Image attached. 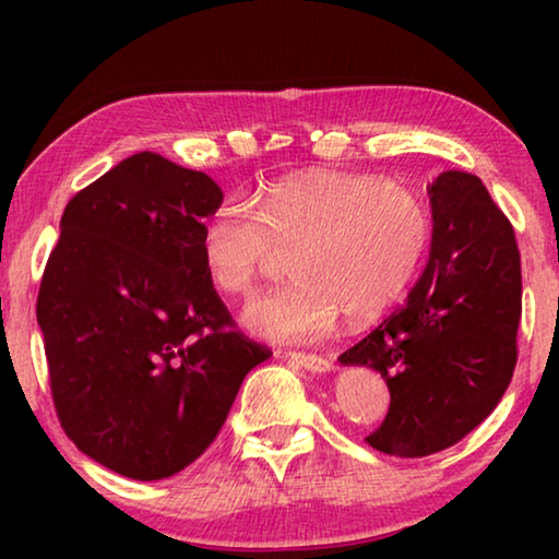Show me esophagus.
<instances>
[{"label":"esophagus","mask_w":559,"mask_h":559,"mask_svg":"<svg viewBox=\"0 0 559 559\" xmlns=\"http://www.w3.org/2000/svg\"><path fill=\"white\" fill-rule=\"evenodd\" d=\"M290 362H296L302 370H310V372H330V362L328 357H320V355H308V353H288Z\"/></svg>","instance_id":"34e87169"}]
</instances>
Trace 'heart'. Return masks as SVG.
<instances>
[{"label":"heart","instance_id":"1","mask_svg":"<svg viewBox=\"0 0 559 559\" xmlns=\"http://www.w3.org/2000/svg\"><path fill=\"white\" fill-rule=\"evenodd\" d=\"M253 203L216 204L200 257L216 288L249 296L278 251H290L293 281L243 310V325L276 343L325 337L340 313L349 325L380 320L409 288L431 236L419 197L374 175L313 169L276 179Z\"/></svg>","mask_w":559,"mask_h":559}]
</instances>
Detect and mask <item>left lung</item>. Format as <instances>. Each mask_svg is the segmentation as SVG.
I'll use <instances>...</instances> for the list:
<instances>
[{"label":"left lung","instance_id":"8db88e82","mask_svg":"<svg viewBox=\"0 0 559 559\" xmlns=\"http://www.w3.org/2000/svg\"><path fill=\"white\" fill-rule=\"evenodd\" d=\"M431 251L400 310L340 355L377 370L390 412L372 449L421 459L461 441L496 409L518 362L523 278L513 224L476 175L429 185Z\"/></svg>","mask_w":559,"mask_h":559}]
</instances>
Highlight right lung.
<instances>
[{
	"instance_id": "obj_1",
	"label": "right lung",
	"mask_w": 559,
	"mask_h": 559,
	"mask_svg": "<svg viewBox=\"0 0 559 559\" xmlns=\"http://www.w3.org/2000/svg\"><path fill=\"white\" fill-rule=\"evenodd\" d=\"M210 175L138 153L66 204L36 300L51 396L75 447L135 480L210 449L271 349L236 330L202 266Z\"/></svg>"
}]
</instances>
